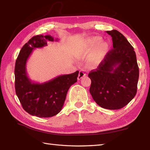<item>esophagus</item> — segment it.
Instances as JSON below:
<instances>
[{"label": "esophagus", "instance_id": "34e87169", "mask_svg": "<svg viewBox=\"0 0 150 150\" xmlns=\"http://www.w3.org/2000/svg\"><path fill=\"white\" fill-rule=\"evenodd\" d=\"M86 75V73H85L84 70H81V71H79V73L78 80H80V79H81L82 77H84Z\"/></svg>", "mask_w": 150, "mask_h": 150}]
</instances>
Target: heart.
I'll return each mask as SVG.
<instances>
[{"mask_svg":"<svg viewBox=\"0 0 150 150\" xmlns=\"http://www.w3.org/2000/svg\"><path fill=\"white\" fill-rule=\"evenodd\" d=\"M91 43H93L95 46H97L98 44L101 42V39L98 37L93 38L91 40ZM109 50V45L106 42L101 43L98 45L97 50V55H96V59L97 60H99L101 59H103L106 55V53Z\"/></svg>","mask_w":150,"mask_h":150,"instance_id":"obj_1","label":"heart"}]
</instances>
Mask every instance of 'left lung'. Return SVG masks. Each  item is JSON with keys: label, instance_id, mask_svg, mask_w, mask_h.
<instances>
[{"label": "left lung", "instance_id": "8db88e82", "mask_svg": "<svg viewBox=\"0 0 150 150\" xmlns=\"http://www.w3.org/2000/svg\"><path fill=\"white\" fill-rule=\"evenodd\" d=\"M106 33L112 37L113 49L88 74L90 92L98 106L119 110L135 96L139 69L134 49L126 38L115 30Z\"/></svg>", "mask_w": 150, "mask_h": 150}]
</instances>
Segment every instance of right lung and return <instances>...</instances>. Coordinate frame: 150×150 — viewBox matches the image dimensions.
Instances as JSON below:
<instances>
[{"label": "right lung", "mask_w": 150, "mask_h": 150, "mask_svg": "<svg viewBox=\"0 0 150 150\" xmlns=\"http://www.w3.org/2000/svg\"><path fill=\"white\" fill-rule=\"evenodd\" d=\"M47 41L53 42V37L36 35L31 38L22 47L15 67V91L22 108L31 115L44 118L55 116L61 111L69 88L77 81L79 75L77 71L41 84L30 80L26 71L27 60L34 49L47 46Z\"/></svg>", "instance_id": "obj_1"}]
</instances>
